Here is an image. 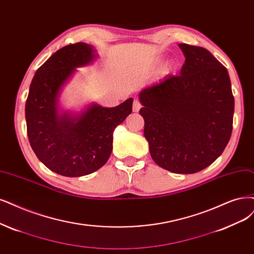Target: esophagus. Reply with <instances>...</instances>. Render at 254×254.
<instances>
[{
    "label": "esophagus",
    "mask_w": 254,
    "mask_h": 254,
    "mask_svg": "<svg viewBox=\"0 0 254 254\" xmlns=\"http://www.w3.org/2000/svg\"><path fill=\"white\" fill-rule=\"evenodd\" d=\"M140 109H141V103H140V101L138 99H135L133 102V111L137 113Z\"/></svg>",
    "instance_id": "esophagus-1"
}]
</instances>
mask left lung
I'll return each instance as SVG.
<instances>
[{
	"mask_svg": "<svg viewBox=\"0 0 254 254\" xmlns=\"http://www.w3.org/2000/svg\"><path fill=\"white\" fill-rule=\"evenodd\" d=\"M179 75L139 94L153 160L176 174L198 173L217 160L232 132L234 97L227 69L202 47L179 44Z\"/></svg>",
	"mask_w": 254,
	"mask_h": 254,
	"instance_id": "left-lung-1",
	"label": "left lung"
}]
</instances>
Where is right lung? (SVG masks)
I'll list each match as a JSON object with an SVG mask.
<instances>
[{"instance_id":"1","label":"right lung","mask_w":254,"mask_h":254,"mask_svg":"<svg viewBox=\"0 0 254 254\" xmlns=\"http://www.w3.org/2000/svg\"><path fill=\"white\" fill-rule=\"evenodd\" d=\"M95 58L93 47H63L36 70L26 100L27 135L34 154L56 174L81 177L107 163L113 132L132 113L133 98L115 108L94 105L80 116L58 114V95L75 68Z\"/></svg>"}]
</instances>
